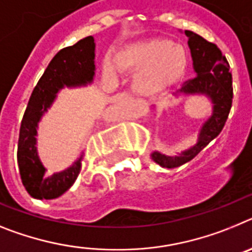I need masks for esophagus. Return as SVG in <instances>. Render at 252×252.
Returning <instances> with one entry per match:
<instances>
[{
	"label": "esophagus",
	"instance_id": "1",
	"mask_svg": "<svg viewBox=\"0 0 252 252\" xmlns=\"http://www.w3.org/2000/svg\"><path fill=\"white\" fill-rule=\"evenodd\" d=\"M120 97H122V99H128V94L123 93L122 95H120Z\"/></svg>",
	"mask_w": 252,
	"mask_h": 252
}]
</instances>
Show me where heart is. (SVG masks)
Returning a JSON list of instances; mask_svg holds the SVG:
<instances>
[{
    "label": "heart",
    "instance_id": "obj_1",
    "mask_svg": "<svg viewBox=\"0 0 252 252\" xmlns=\"http://www.w3.org/2000/svg\"><path fill=\"white\" fill-rule=\"evenodd\" d=\"M187 61L183 45L167 39H146L133 41L118 50L114 63L106 58L102 62V76L113 82L118 80V69L134 73L133 93L144 99H152L180 78Z\"/></svg>",
    "mask_w": 252,
    "mask_h": 252
}]
</instances>
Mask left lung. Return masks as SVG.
I'll use <instances>...</instances> for the list:
<instances>
[{"label": "left lung", "mask_w": 252, "mask_h": 252, "mask_svg": "<svg viewBox=\"0 0 252 252\" xmlns=\"http://www.w3.org/2000/svg\"><path fill=\"white\" fill-rule=\"evenodd\" d=\"M184 32L188 36L195 77L188 80L175 96H205L212 104V114L200 126L198 141L194 146L174 156L163 155L158 151L151 153V158L166 168L179 167L189 162L220 134L228 118L233 97L229 64L220 48L190 30Z\"/></svg>", "instance_id": "obj_1"}]
</instances>
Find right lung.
<instances>
[{
  "label": "right lung",
  "instance_id": "add662e5",
  "mask_svg": "<svg viewBox=\"0 0 252 252\" xmlns=\"http://www.w3.org/2000/svg\"><path fill=\"white\" fill-rule=\"evenodd\" d=\"M95 77V39H81L72 47L60 50L50 61L35 86L26 106L17 144V165L21 181L35 199H56L64 194L77 179L82 155L69 167L47 174L38 155V126L41 117L53 105L61 90L91 84Z\"/></svg>",
  "mask_w": 252,
  "mask_h": 252
}]
</instances>
